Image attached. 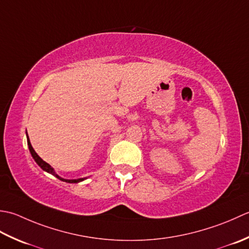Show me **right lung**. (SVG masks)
<instances>
[{"instance_id":"add662e5","label":"right lung","mask_w":249,"mask_h":249,"mask_svg":"<svg viewBox=\"0 0 249 249\" xmlns=\"http://www.w3.org/2000/svg\"><path fill=\"white\" fill-rule=\"evenodd\" d=\"M28 145H29L30 153H31V155H32V157H33V159L35 160V162H36V163H37L40 167H42V169H43L44 171L48 172V173L54 175L55 177H57V178H59V179H61V180H63V181H67V182H79V181H82V180H84V179H85V178H78V179H64V178H61L60 176H58L57 174L54 173V171H53V167L50 166V165L47 163V162H45L42 158H40V157H39L36 153H35V150L33 149V147H32L31 143H30L29 136H28Z\"/></svg>"}]
</instances>
